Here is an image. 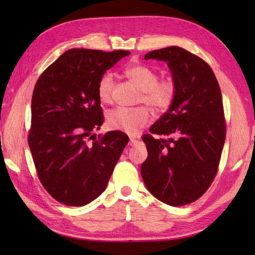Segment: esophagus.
I'll use <instances>...</instances> for the list:
<instances>
[{"mask_svg":"<svg viewBox=\"0 0 255 255\" xmlns=\"http://www.w3.org/2000/svg\"><path fill=\"white\" fill-rule=\"evenodd\" d=\"M139 142V139H137V138H134V137H130V140H129V145H136L137 143Z\"/></svg>","mask_w":255,"mask_h":255,"instance_id":"34e87169","label":"esophagus"}]
</instances>
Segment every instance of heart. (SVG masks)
<instances>
[{"instance_id": "b5f03b06", "label": "heart", "mask_w": 255, "mask_h": 255, "mask_svg": "<svg viewBox=\"0 0 255 255\" xmlns=\"http://www.w3.org/2000/svg\"><path fill=\"white\" fill-rule=\"evenodd\" d=\"M125 75L140 90L138 102H143L158 113L166 111L172 105L176 94V84L172 78L158 79V73L144 64H131L125 69ZM114 88V75L105 73L97 84V95L102 103H112ZM151 121V112L144 106L117 107L108 112L106 117L107 126L111 129L129 134L137 133Z\"/></svg>"}]
</instances>
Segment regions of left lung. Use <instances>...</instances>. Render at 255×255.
Wrapping results in <instances>:
<instances>
[{
    "mask_svg": "<svg viewBox=\"0 0 255 255\" xmlns=\"http://www.w3.org/2000/svg\"><path fill=\"white\" fill-rule=\"evenodd\" d=\"M144 59L167 63L176 94L151 133L142 136L148 150L142 180L162 203L191 204L211 185L223 152L226 121L218 81L207 62L181 47L150 51ZM153 134L167 138L155 139Z\"/></svg>",
    "mask_w": 255,
    "mask_h": 255,
    "instance_id": "1",
    "label": "left lung"
}]
</instances>
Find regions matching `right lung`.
I'll return each instance as SVG.
<instances>
[{
  "instance_id": "obj_1",
  "label": "right lung",
  "mask_w": 255,
  "mask_h": 255,
  "mask_svg": "<svg viewBox=\"0 0 255 255\" xmlns=\"http://www.w3.org/2000/svg\"><path fill=\"white\" fill-rule=\"evenodd\" d=\"M129 53L70 49L37 80L28 144L40 183L59 203L78 207L99 197L129 141L117 130L92 133L104 122L99 81Z\"/></svg>"
}]
</instances>
